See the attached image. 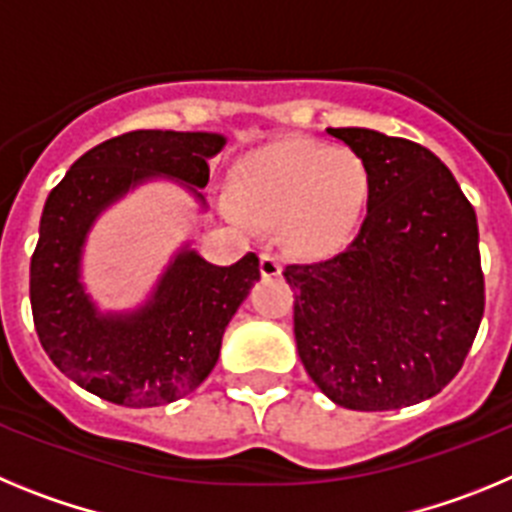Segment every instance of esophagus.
<instances>
[{
  "label": "esophagus",
  "mask_w": 512,
  "mask_h": 512,
  "mask_svg": "<svg viewBox=\"0 0 512 512\" xmlns=\"http://www.w3.org/2000/svg\"><path fill=\"white\" fill-rule=\"evenodd\" d=\"M261 277L266 279L282 277V259H279L277 253H269V251L261 253Z\"/></svg>",
  "instance_id": "34e87169"
}]
</instances>
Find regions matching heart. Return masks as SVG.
<instances>
[{"instance_id": "b5f03b06", "label": "heart", "mask_w": 512, "mask_h": 512, "mask_svg": "<svg viewBox=\"0 0 512 512\" xmlns=\"http://www.w3.org/2000/svg\"><path fill=\"white\" fill-rule=\"evenodd\" d=\"M220 210L238 225H279L289 248L323 256L346 246L369 205V171L348 148L289 138L233 169Z\"/></svg>"}]
</instances>
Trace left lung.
<instances>
[{"instance_id": "left-lung-1", "label": "left lung", "mask_w": 512, "mask_h": 512, "mask_svg": "<svg viewBox=\"0 0 512 512\" xmlns=\"http://www.w3.org/2000/svg\"><path fill=\"white\" fill-rule=\"evenodd\" d=\"M369 171L354 243L284 269L307 374L348 410H400L456 377L485 312L477 215L441 158L369 128H328Z\"/></svg>"}]
</instances>
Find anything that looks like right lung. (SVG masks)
Returning a JSON list of instances; mask_svg holds the SVG:
<instances>
[{
  "instance_id": "right-lung-1",
  "label": "right lung",
  "mask_w": 512,
  "mask_h": 512,
  "mask_svg": "<svg viewBox=\"0 0 512 512\" xmlns=\"http://www.w3.org/2000/svg\"><path fill=\"white\" fill-rule=\"evenodd\" d=\"M225 143L220 133L135 130L84 153L48 194L30 261L35 330L53 364L92 395L151 408L189 395L215 369L225 328L261 279L256 253L215 266L184 241L128 310L99 307L84 253L99 217L151 182L182 187L207 212L200 189Z\"/></svg>"
}]
</instances>
